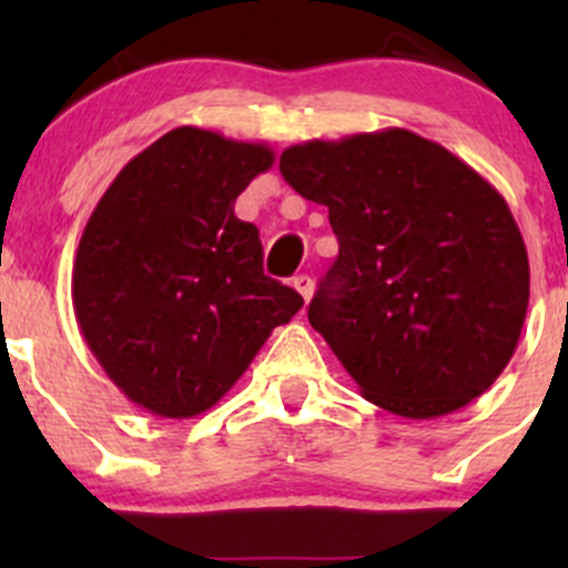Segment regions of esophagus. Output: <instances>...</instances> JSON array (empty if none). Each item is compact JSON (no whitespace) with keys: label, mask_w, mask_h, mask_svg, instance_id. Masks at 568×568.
Segmentation results:
<instances>
[{"label":"esophagus","mask_w":568,"mask_h":568,"mask_svg":"<svg viewBox=\"0 0 568 568\" xmlns=\"http://www.w3.org/2000/svg\"><path fill=\"white\" fill-rule=\"evenodd\" d=\"M291 285H294V288L300 291L302 300L311 302V296H313V280L307 277V274H300V277H294V280H291Z\"/></svg>","instance_id":"esophagus-1"}]
</instances>
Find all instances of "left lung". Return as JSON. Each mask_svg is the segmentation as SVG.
Returning <instances> with one entry per match:
<instances>
[{"label": "left lung", "instance_id": "left-lung-1", "mask_svg": "<svg viewBox=\"0 0 568 568\" xmlns=\"http://www.w3.org/2000/svg\"><path fill=\"white\" fill-rule=\"evenodd\" d=\"M280 173L329 209L341 250L307 318L363 398L432 420L489 390L530 300L528 250L506 197L406 129L291 145Z\"/></svg>", "mask_w": 568, "mask_h": 568}]
</instances>
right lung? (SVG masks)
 Masks as SVG:
<instances>
[{
  "label": "right lung",
  "mask_w": 568,
  "mask_h": 568,
  "mask_svg": "<svg viewBox=\"0 0 568 568\" xmlns=\"http://www.w3.org/2000/svg\"><path fill=\"white\" fill-rule=\"evenodd\" d=\"M274 164L263 142L181 125L136 153L90 214L73 313L120 393L156 417H194L305 305L263 274L257 227L233 214Z\"/></svg>",
  "instance_id": "obj_1"
}]
</instances>
